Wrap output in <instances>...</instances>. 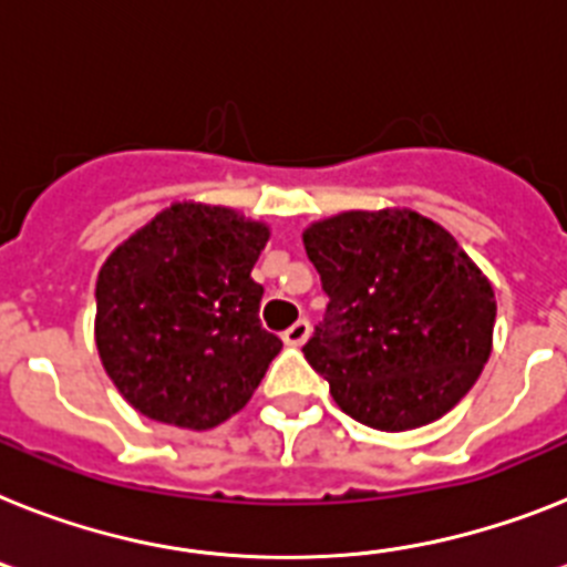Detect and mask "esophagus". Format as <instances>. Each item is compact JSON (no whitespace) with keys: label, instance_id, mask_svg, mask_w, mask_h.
I'll list each match as a JSON object with an SVG mask.
<instances>
[{"label":"esophagus","instance_id":"1","mask_svg":"<svg viewBox=\"0 0 567 567\" xmlns=\"http://www.w3.org/2000/svg\"><path fill=\"white\" fill-rule=\"evenodd\" d=\"M307 336H310V321H307V318H298L292 327L284 330V341L292 344V348H301L303 341H307Z\"/></svg>","mask_w":567,"mask_h":567}]
</instances>
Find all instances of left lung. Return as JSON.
<instances>
[{
	"mask_svg": "<svg viewBox=\"0 0 567 567\" xmlns=\"http://www.w3.org/2000/svg\"><path fill=\"white\" fill-rule=\"evenodd\" d=\"M303 249L327 312L303 357L339 409L379 432L443 417L493 350L495 292L446 228L417 210H344Z\"/></svg>",
	"mask_w": 567,
	"mask_h": 567,
	"instance_id": "left-lung-1",
	"label": "left lung"
}]
</instances>
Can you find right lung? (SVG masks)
<instances>
[{
	"label": "right lung",
	"instance_id": "right-lung-1",
	"mask_svg": "<svg viewBox=\"0 0 567 567\" xmlns=\"http://www.w3.org/2000/svg\"><path fill=\"white\" fill-rule=\"evenodd\" d=\"M269 240L237 210L176 203L101 266L95 341L130 405L205 432L246 405L284 341L260 327L251 280Z\"/></svg>",
	"mask_w": 567,
	"mask_h": 567
}]
</instances>
